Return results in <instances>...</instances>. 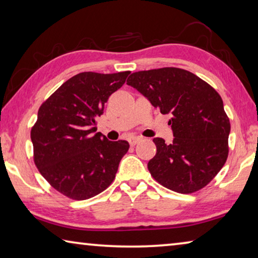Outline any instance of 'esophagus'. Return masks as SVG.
Segmentation results:
<instances>
[{"mask_svg": "<svg viewBox=\"0 0 258 258\" xmlns=\"http://www.w3.org/2000/svg\"><path fill=\"white\" fill-rule=\"evenodd\" d=\"M140 140H141V138L140 137H131V138H128V142L131 146H135L140 141Z\"/></svg>", "mask_w": 258, "mask_h": 258, "instance_id": "1", "label": "esophagus"}]
</instances>
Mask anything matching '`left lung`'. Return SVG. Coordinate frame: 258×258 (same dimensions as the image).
<instances>
[{"label":"left lung","instance_id":"8db88e82","mask_svg":"<svg viewBox=\"0 0 258 258\" xmlns=\"http://www.w3.org/2000/svg\"><path fill=\"white\" fill-rule=\"evenodd\" d=\"M127 85L172 118L173 142L155 138L148 163L151 176L167 189L192 194L206 186L229 155L230 119L215 89L184 69L165 67L133 73Z\"/></svg>","mask_w":258,"mask_h":258}]
</instances>
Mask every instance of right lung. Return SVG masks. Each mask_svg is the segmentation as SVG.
Returning <instances> with one entry per match:
<instances>
[{"mask_svg": "<svg viewBox=\"0 0 258 258\" xmlns=\"http://www.w3.org/2000/svg\"><path fill=\"white\" fill-rule=\"evenodd\" d=\"M131 72L80 73L69 78L38 109L30 131L34 163L56 191L74 200L92 198L115 180L128 151L125 140L95 133V118Z\"/></svg>", "mask_w": 258, "mask_h": 258, "instance_id": "1", "label": "right lung"}]
</instances>
